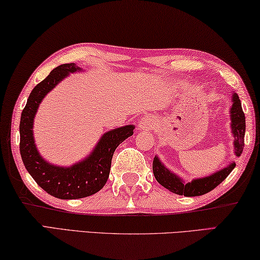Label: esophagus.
Segmentation results:
<instances>
[{
	"label": "esophagus",
	"mask_w": 260,
	"mask_h": 260,
	"mask_svg": "<svg viewBox=\"0 0 260 260\" xmlns=\"http://www.w3.org/2000/svg\"><path fill=\"white\" fill-rule=\"evenodd\" d=\"M154 125H155L154 120L148 116L143 117L142 120L139 121V124H138L140 130H145V131H150Z\"/></svg>",
	"instance_id": "obj_1"
}]
</instances>
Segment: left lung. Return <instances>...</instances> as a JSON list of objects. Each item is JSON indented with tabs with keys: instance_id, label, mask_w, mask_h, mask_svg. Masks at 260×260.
I'll return each mask as SVG.
<instances>
[{
	"instance_id": "8db88e82",
	"label": "left lung",
	"mask_w": 260,
	"mask_h": 260,
	"mask_svg": "<svg viewBox=\"0 0 260 260\" xmlns=\"http://www.w3.org/2000/svg\"><path fill=\"white\" fill-rule=\"evenodd\" d=\"M232 102L233 105L229 113H231L232 134L234 136V154L238 158V156H241L244 147L245 116L243 110H242L241 100L238 99V95L235 92H233ZM235 166V161H232L226 167L211 174V175L185 181L166 167L162 161L159 159V156L155 155L153 159V174H154L155 180L164 188L172 191L173 193L185 196V197H196V196L205 194L216 188L232 173Z\"/></svg>"
}]
</instances>
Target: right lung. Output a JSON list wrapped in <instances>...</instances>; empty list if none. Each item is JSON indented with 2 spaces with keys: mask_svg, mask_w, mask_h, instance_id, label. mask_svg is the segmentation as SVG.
I'll use <instances>...</instances> for the list:
<instances>
[{
  "mask_svg": "<svg viewBox=\"0 0 260 260\" xmlns=\"http://www.w3.org/2000/svg\"><path fill=\"white\" fill-rule=\"evenodd\" d=\"M75 63L61 64L33 88L22 112L19 124V150L25 168L47 193L59 199H79L96 193L108 180L116 147L134 135L135 125L109 130L101 136L95 147L84 159L69 167L50 164L42 158L33 135L34 117L44 98L70 74L82 72Z\"/></svg>",
  "mask_w": 260,
  "mask_h": 260,
  "instance_id": "obj_1",
  "label": "right lung"
}]
</instances>
